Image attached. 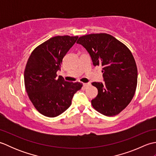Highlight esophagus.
<instances>
[{"mask_svg": "<svg viewBox=\"0 0 156 156\" xmlns=\"http://www.w3.org/2000/svg\"><path fill=\"white\" fill-rule=\"evenodd\" d=\"M90 83H84L83 84V87L84 88H87L88 86H90Z\"/></svg>", "mask_w": 156, "mask_h": 156, "instance_id": "34e87169", "label": "esophagus"}]
</instances>
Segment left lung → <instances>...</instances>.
I'll list each match as a JSON object with an SVG mask.
<instances>
[{
  "label": "left lung",
  "mask_w": 156,
  "mask_h": 156,
  "mask_svg": "<svg viewBox=\"0 0 156 156\" xmlns=\"http://www.w3.org/2000/svg\"><path fill=\"white\" fill-rule=\"evenodd\" d=\"M77 44L89 53L94 66H102L104 83L92 82L98 94L92 107L106 116H115L130 103L137 84V68L131 51L107 34H93L79 37Z\"/></svg>",
  "instance_id": "1"
}]
</instances>
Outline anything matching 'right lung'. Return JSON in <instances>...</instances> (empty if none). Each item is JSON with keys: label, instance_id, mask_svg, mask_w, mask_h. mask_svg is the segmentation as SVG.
Listing matches in <instances>:
<instances>
[{"label": "right lung", "instance_id": "1", "mask_svg": "<svg viewBox=\"0 0 156 156\" xmlns=\"http://www.w3.org/2000/svg\"><path fill=\"white\" fill-rule=\"evenodd\" d=\"M78 36H55L37 46L32 51L24 72L28 97L43 115L55 117L70 107L74 94L80 90V82L57 78L62 59L74 45Z\"/></svg>", "mask_w": 156, "mask_h": 156}]
</instances>
